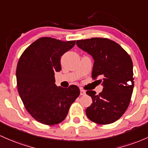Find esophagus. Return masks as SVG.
<instances>
[{"instance_id":"1","label":"esophagus","mask_w":148,"mask_h":148,"mask_svg":"<svg viewBox=\"0 0 148 148\" xmlns=\"http://www.w3.org/2000/svg\"><path fill=\"white\" fill-rule=\"evenodd\" d=\"M85 94H86L85 90H84V89L80 88V95H85Z\"/></svg>"}]
</instances>
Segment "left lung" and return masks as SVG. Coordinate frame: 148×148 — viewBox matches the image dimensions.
<instances>
[{
    "label": "left lung",
    "mask_w": 148,
    "mask_h": 148,
    "mask_svg": "<svg viewBox=\"0 0 148 148\" xmlns=\"http://www.w3.org/2000/svg\"><path fill=\"white\" fill-rule=\"evenodd\" d=\"M79 48L94 60L92 78L101 77L103 91L88 90L92 103L86 110L88 118L98 124L114 122L127 110L134 86L131 57L116 42L108 38L77 40Z\"/></svg>",
    "instance_id": "1"
}]
</instances>
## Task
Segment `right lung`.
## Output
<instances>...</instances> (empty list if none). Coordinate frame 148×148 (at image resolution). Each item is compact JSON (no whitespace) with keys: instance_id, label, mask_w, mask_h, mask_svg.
<instances>
[{"instance_id":"right-lung-1","label":"right lung","mask_w":148,"mask_h":148,"mask_svg":"<svg viewBox=\"0 0 148 148\" xmlns=\"http://www.w3.org/2000/svg\"><path fill=\"white\" fill-rule=\"evenodd\" d=\"M75 42L42 37L29 45L19 58L16 70L19 96L28 112L41 124L62 122L80 94L77 86L64 88L55 84V72L62 69L61 56Z\"/></svg>"}]
</instances>
